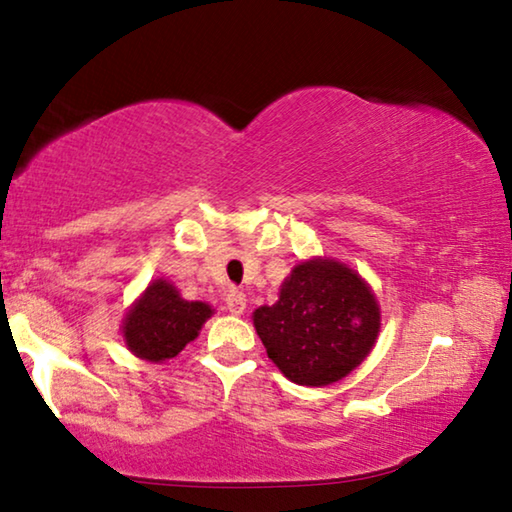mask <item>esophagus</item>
I'll return each mask as SVG.
<instances>
[{
    "mask_svg": "<svg viewBox=\"0 0 512 512\" xmlns=\"http://www.w3.org/2000/svg\"><path fill=\"white\" fill-rule=\"evenodd\" d=\"M225 309H228L232 316L244 314V311H246V293L237 291V289L228 291V296H225Z\"/></svg>",
    "mask_w": 512,
    "mask_h": 512,
    "instance_id": "esophagus-1",
    "label": "esophagus"
}]
</instances>
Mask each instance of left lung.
<instances>
[{"label": "left lung", "mask_w": 512, "mask_h": 512, "mask_svg": "<svg viewBox=\"0 0 512 512\" xmlns=\"http://www.w3.org/2000/svg\"><path fill=\"white\" fill-rule=\"evenodd\" d=\"M268 359L293 384L329 386L375 348L381 309L375 291L341 259H302L284 277L275 305L253 311Z\"/></svg>", "instance_id": "obj_1"}]
</instances>
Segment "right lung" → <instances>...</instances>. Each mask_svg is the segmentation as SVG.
I'll return each instance as SVG.
<instances>
[{
    "label": "right lung",
    "instance_id": "right-lung-1",
    "mask_svg": "<svg viewBox=\"0 0 512 512\" xmlns=\"http://www.w3.org/2000/svg\"><path fill=\"white\" fill-rule=\"evenodd\" d=\"M214 309L201 300H185L164 277L149 282L121 320L124 345L137 359L164 363L192 343Z\"/></svg>",
    "mask_w": 512,
    "mask_h": 512
}]
</instances>
